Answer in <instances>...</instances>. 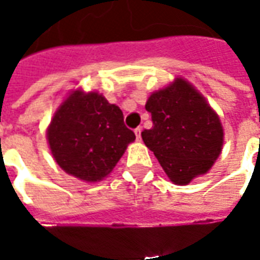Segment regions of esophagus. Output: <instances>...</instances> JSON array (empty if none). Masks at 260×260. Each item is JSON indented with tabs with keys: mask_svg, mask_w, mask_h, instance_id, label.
Returning <instances> with one entry per match:
<instances>
[{
	"mask_svg": "<svg viewBox=\"0 0 260 260\" xmlns=\"http://www.w3.org/2000/svg\"><path fill=\"white\" fill-rule=\"evenodd\" d=\"M141 132H142V128L141 126H138V128L135 129V135L138 141H141Z\"/></svg>",
	"mask_w": 260,
	"mask_h": 260,
	"instance_id": "1",
	"label": "esophagus"
}]
</instances>
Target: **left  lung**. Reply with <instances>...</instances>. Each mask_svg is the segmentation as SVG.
<instances>
[{
    "label": "left lung",
    "mask_w": 260,
    "mask_h": 260,
    "mask_svg": "<svg viewBox=\"0 0 260 260\" xmlns=\"http://www.w3.org/2000/svg\"><path fill=\"white\" fill-rule=\"evenodd\" d=\"M153 126L142 139L174 184L186 185L205 174L223 146L217 114L186 80H175L146 103Z\"/></svg>",
    "instance_id": "obj_1"
}]
</instances>
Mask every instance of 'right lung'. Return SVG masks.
Wrapping results in <instances>:
<instances>
[{"mask_svg": "<svg viewBox=\"0 0 260 260\" xmlns=\"http://www.w3.org/2000/svg\"><path fill=\"white\" fill-rule=\"evenodd\" d=\"M48 143L61 169L89 182L111 173L134 131L124 124V114L99 93L76 90L65 100L47 131Z\"/></svg>", "mask_w": 260, "mask_h": 260, "instance_id": "obj_1", "label": "right lung"}]
</instances>
